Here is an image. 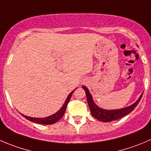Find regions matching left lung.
Listing matches in <instances>:
<instances>
[{"label":"left lung","mask_w":151,"mask_h":151,"mask_svg":"<svg viewBox=\"0 0 151 151\" xmlns=\"http://www.w3.org/2000/svg\"><path fill=\"white\" fill-rule=\"evenodd\" d=\"M83 88L84 89L86 93V97H87V102L88 104V106L90 108L91 113L92 116L96 119L102 122H111L113 120H117V119H121V118L124 117L125 116L128 115V114L131 112L137 105L139 102L140 99H141L143 93H142L141 96H139L138 100L133 104L131 106L126 107V108H122V109H118V110H104L102 108H99L96 104L93 102L92 96L91 95L90 92L88 90L86 86H83Z\"/></svg>","instance_id":"1"}]
</instances>
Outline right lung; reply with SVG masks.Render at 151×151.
Listing matches in <instances>:
<instances>
[{
  "mask_svg": "<svg viewBox=\"0 0 151 151\" xmlns=\"http://www.w3.org/2000/svg\"><path fill=\"white\" fill-rule=\"evenodd\" d=\"M74 91L75 90L73 91L68 95L66 100H65V103H64V105H63L62 108H60V110L58 111L56 114L52 115V116H48V117H46V118H33V117H29V116H25V115L23 114H21V115L23 116V117L26 118V119H28V120L31 121V122H36V123H38V124H43V125H52V124L55 123V122H58L59 119H60L61 118L63 117V116L64 115V113H65V109H66L67 105H68V102H69L70 99H71V95H72L73 92H74Z\"/></svg>",
  "mask_w": 151,
  "mask_h": 151,
  "instance_id": "obj_1",
  "label": "right lung"
}]
</instances>
